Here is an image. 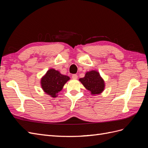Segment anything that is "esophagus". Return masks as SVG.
<instances>
[{
    "mask_svg": "<svg viewBox=\"0 0 148 148\" xmlns=\"http://www.w3.org/2000/svg\"><path fill=\"white\" fill-rule=\"evenodd\" d=\"M72 78L73 79H77L78 78V76H77V74H73V75H72Z\"/></svg>",
    "mask_w": 148,
    "mask_h": 148,
    "instance_id": "obj_1",
    "label": "esophagus"
}]
</instances>
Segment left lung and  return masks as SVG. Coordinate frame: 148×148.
Listing matches in <instances>:
<instances>
[{
  "label": "left lung",
  "mask_w": 148,
  "mask_h": 148,
  "mask_svg": "<svg viewBox=\"0 0 148 148\" xmlns=\"http://www.w3.org/2000/svg\"><path fill=\"white\" fill-rule=\"evenodd\" d=\"M79 81L92 95H98L104 90V82L97 71H88L84 78L79 79Z\"/></svg>",
  "instance_id": "1"
}]
</instances>
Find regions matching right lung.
<instances>
[{"instance_id":"add662e5","label":"right lung","mask_w":148,"mask_h":148,"mask_svg":"<svg viewBox=\"0 0 148 148\" xmlns=\"http://www.w3.org/2000/svg\"><path fill=\"white\" fill-rule=\"evenodd\" d=\"M69 79L68 76L62 75L54 69H50L41 79V86L47 95L56 97L57 94L62 90L64 85Z\"/></svg>"}]
</instances>
